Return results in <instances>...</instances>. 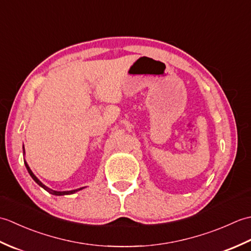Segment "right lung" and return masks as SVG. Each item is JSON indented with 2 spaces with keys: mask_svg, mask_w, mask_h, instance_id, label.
<instances>
[{
  "mask_svg": "<svg viewBox=\"0 0 251 251\" xmlns=\"http://www.w3.org/2000/svg\"><path fill=\"white\" fill-rule=\"evenodd\" d=\"M24 153H25V149H24ZM25 167H26V170H28V173L30 174V176L32 177V179H33L35 182L39 184L40 186H42V188H43L44 190H46V191H49L50 193H51V194H54V195H68V194H73V193H75V192H77V191H79V190H82V189H84V188H79V189H76V190H72V191H54V190H51V189H50V188H47L46 185H44L43 183L41 182V181L37 179L35 176H34V174L32 173V170L30 169V167L28 166V164H26V162H25Z\"/></svg>",
  "mask_w": 251,
  "mask_h": 251,
  "instance_id": "1",
  "label": "right lung"
}]
</instances>
